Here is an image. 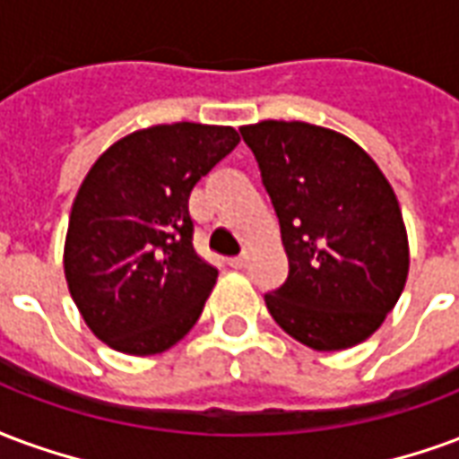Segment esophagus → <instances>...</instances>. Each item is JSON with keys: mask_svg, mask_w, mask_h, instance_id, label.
Segmentation results:
<instances>
[{"mask_svg": "<svg viewBox=\"0 0 459 459\" xmlns=\"http://www.w3.org/2000/svg\"><path fill=\"white\" fill-rule=\"evenodd\" d=\"M247 262H249V256H247V254H239V256L230 259V266H232V269H244Z\"/></svg>", "mask_w": 459, "mask_h": 459, "instance_id": "34e87169", "label": "esophagus"}]
</instances>
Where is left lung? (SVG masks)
I'll list each match as a JSON object with an SVG mask.
<instances>
[{"mask_svg":"<svg viewBox=\"0 0 459 459\" xmlns=\"http://www.w3.org/2000/svg\"><path fill=\"white\" fill-rule=\"evenodd\" d=\"M279 215L289 279L266 293L271 317L317 352L364 342L408 279L399 200L350 136L307 122L266 119L239 129Z\"/></svg>","mask_w":459,"mask_h":459,"instance_id":"8db88e82","label":"left lung"}]
</instances>
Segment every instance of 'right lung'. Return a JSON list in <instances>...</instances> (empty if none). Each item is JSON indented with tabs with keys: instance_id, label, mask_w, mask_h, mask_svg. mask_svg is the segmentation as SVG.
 Wrapping results in <instances>:
<instances>
[{
	"instance_id": "right-lung-1",
	"label": "right lung",
	"mask_w": 459,
	"mask_h": 459,
	"mask_svg": "<svg viewBox=\"0 0 459 459\" xmlns=\"http://www.w3.org/2000/svg\"><path fill=\"white\" fill-rule=\"evenodd\" d=\"M237 143L232 126L156 124L92 163L73 200L63 269L97 340L149 357L195 325L217 269L193 249L188 197Z\"/></svg>"
}]
</instances>
